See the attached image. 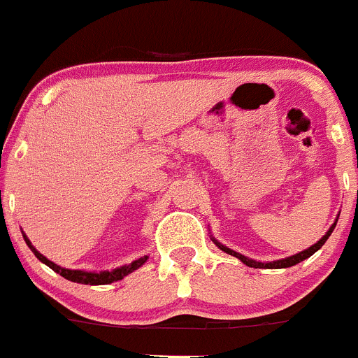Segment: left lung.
<instances>
[{"instance_id":"obj_1","label":"left lung","mask_w":358,"mask_h":358,"mask_svg":"<svg viewBox=\"0 0 358 358\" xmlns=\"http://www.w3.org/2000/svg\"><path fill=\"white\" fill-rule=\"evenodd\" d=\"M338 220H339V214H338V217H336V221H334V223H332V227H330L329 230H327V232H325V236H323L322 239L318 241V243H316V244H313V246H309L308 250L301 251V253H295V255H292V257L281 258V260H272V262H258V260H253V258H248V257H244V255L237 253V251L230 250V248H227V246H224V244H221L220 241H217V239H214L213 236H210V241H213V243L216 244V246L220 248L221 251H224V253H228V255H232V257L239 258V260L243 262V264H246L248 267H253V268H287V267H292V265H297V264H301L302 260H306V258H309V257H311V255H315L316 251H318L320 248H322L323 244L327 243V239H329V237H330V234L334 232L336 224H338Z\"/></svg>"}]
</instances>
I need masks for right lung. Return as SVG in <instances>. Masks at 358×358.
Wrapping results in <instances>:
<instances>
[{
    "mask_svg": "<svg viewBox=\"0 0 358 358\" xmlns=\"http://www.w3.org/2000/svg\"><path fill=\"white\" fill-rule=\"evenodd\" d=\"M24 241H26V244H28L29 250L35 253V257L38 258L42 264H45L47 267L52 268L54 272H57L59 275H63L64 279H68V281H73V283H83V285H110L114 283V281H119V279H122L124 275L131 274L134 271H137L138 267H142V265L148 262V255H144V257L137 258V260H134L131 264H126V265H121V267H115V268H110V271H100V272H94V271H79V268H64L61 267V265L54 264L52 260H49L47 257H43L42 253H40L38 250H36L35 246L31 244V241L28 239V236L26 234H22Z\"/></svg>",
    "mask_w": 358,
    "mask_h": 358,
    "instance_id": "obj_1",
    "label": "right lung"
}]
</instances>
